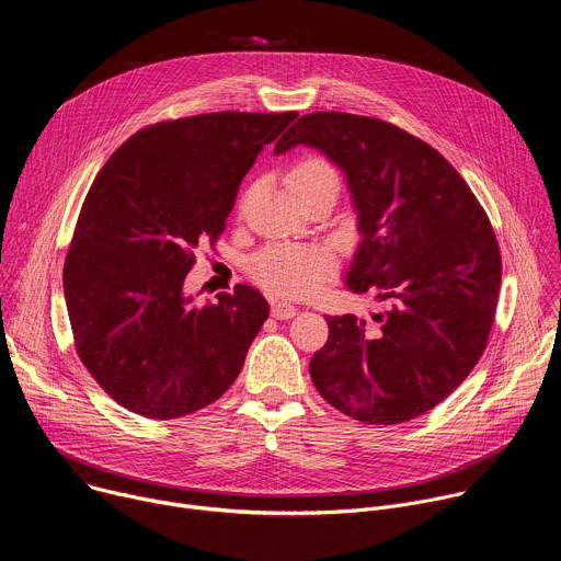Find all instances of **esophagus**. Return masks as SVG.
<instances>
[{
  "mask_svg": "<svg viewBox=\"0 0 561 561\" xmlns=\"http://www.w3.org/2000/svg\"><path fill=\"white\" fill-rule=\"evenodd\" d=\"M271 312H273L275 319H290V317H295L297 308L293 304H288V301H275Z\"/></svg>",
  "mask_w": 561,
  "mask_h": 561,
  "instance_id": "esophagus-1",
  "label": "esophagus"
}]
</instances>
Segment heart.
Wrapping results in <instances>:
<instances>
[{
	"instance_id": "1",
	"label": "heart",
	"mask_w": 561,
	"mask_h": 561,
	"mask_svg": "<svg viewBox=\"0 0 561 561\" xmlns=\"http://www.w3.org/2000/svg\"><path fill=\"white\" fill-rule=\"evenodd\" d=\"M288 186L299 202L319 193H340V173L327 157L306 154L288 171ZM335 268L333 255L314 247H271L253 257L251 275L266 290L284 297H304Z\"/></svg>"
}]
</instances>
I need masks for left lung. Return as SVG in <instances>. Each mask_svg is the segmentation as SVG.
<instances>
[{"instance_id":"obj_1","label":"left lung","mask_w":561,"mask_h":561,"mask_svg":"<svg viewBox=\"0 0 561 561\" xmlns=\"http://www.w3.org/2000/svg\"><path fill=\"white\" fill-rule=\"evenodd\" d=\"M297 144L324 150L348 180L364 237L348 288L390 301L388 312L373 314L375 329L355 314L327 317L312 383L357 422L415 420L486 351L502 284L491 219L439 150L390 122L308 113L275 152Z\"/></svg>"}]
</instances>
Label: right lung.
<instances>
[{
	"label": "right lung",
	"mask_w": 561,
	"mask_h": 561,
	"mask_svg": "<svg viewBox=\"0 0 561 561\" xmlns=\"http://www.w3.org/2000/svg\"><path fill=\"white\" fill-rule=\"evenodd\" d=\"M297 117L206 113L150 124L98 173L64 262L75 351L108 397L148 420L202 411L237 379L268 317L253 286L217 304L184 295L197 249H215L239 184Z\"/></svg>",
	"instance_id": "obj_1"
}]
</instances>
